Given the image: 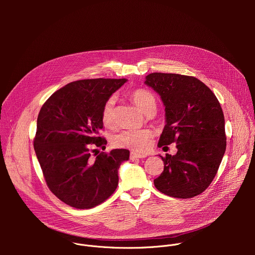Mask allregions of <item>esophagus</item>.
<instances>
[{
	"label": "esophagus",
	"mask_w": 255,
	"mask_h": 255,
	"mask_svg": "<svg viewBox=\"0 0 255 255\" xmlns=\"http://www.w3.org/2000/svg\"><path fill=\"white\" fill-rule=\"evenodd\" d=\"M146 157V155L145 154H139V153H136V152H131L130 153V158L131 159H135V158H145Z\"/></svg>",
	"instance_id": "1"
}]
</instances>
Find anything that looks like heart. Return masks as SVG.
Returning a JSON list of instances; mask_svg holds the SVG:
<instances>
[{
    "label": "heart",
    "mask_w": 255,
    "mask_h": 255,
    "mask_svg": "<svg viewBox=\"0 0 255 255\" xmlns=\"http://www.w3.org/2000/svg\"><path fill=\"white\" fill-rule=\"evenodd\" d=\"M129 98L137 106V108L144 114L150 111H155L156 100L153 94L145 89H135L129 93ZM116 104V98L111 96L108 98L102 108L101 118L102 122L106 126H112L114 124V107ZM153 138V133L150 130H136V131H124L113 137L112 143L115 147L127 148L133 151L142 152L147 150Z\"/></svg>",
    "instance_id": "obj_1"
}]
</instances>
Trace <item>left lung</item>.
Instances as JSON below:
<instances>
[{
  "label": "left lung",
  "instance_id": "8db88e82",
  "mask_svg": "<svg viewBox=\"0 0 255 255\" xmlns=\"http://www.w3.org/2000/svg\"><path fill=\"white\" fill-rule=\"evenodd\" d=\"M144 83L160 96L165 107L166 124L158 147L175 142L177 148L175 155H159L164 168L154 186L169 197H196L211 185L226 150L221 105L194 77L152 72Z\"/></svg>",
  "mask_w": 255,
  "mask_h": 255
}]
</instances>
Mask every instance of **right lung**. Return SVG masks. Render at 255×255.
Wrapping results in <instances>:
<instances>
[{"label": "right lung", "mask_w": 255, "mask_h": 255, "mask_svg": "<svg viewBox=\"0 0 255 255\" xmlns=\"http://www.w3.org/2000/svg\"><path fill=\"white\" fill-rule=\"evenodd\" d=\"M126 79H90L67 84L43 104L37 118L34 149L49 190L76 209H91L118 186V168L129 150L113 149L91 157L92 147L105 149L99 136L105 101Z\"/></svg>", "instance_id": "right-lung-1"}]
</instances>
